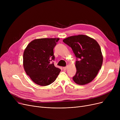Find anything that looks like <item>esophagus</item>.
Wrapping results in <instances>:
<instances>
[{
	"instance_id": "esophagus-1",
	"label": "esophagus",
	"mask_w": 120,
	"mask_h": 120,
	"mask_svg": "<svg viewBox=\"0 0 120 120\" xmlns=\"http://www.w3.org/2000/svg\"><path fill=\"white\" fill-rule=\"evenodd\" d=\"M67 68V67H64L63 68V69L64 70H66Z\"/></svg>"
}]
</instances>
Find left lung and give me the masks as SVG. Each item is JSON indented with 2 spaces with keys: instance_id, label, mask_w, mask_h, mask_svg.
Masks as SVG:
<instances>
[{
  "instance_id": "obj_1",
  "label": "left lung",
  "mask_w": 120,
  "mask_h": 120,
  "mask_svg": "<svg viewBox=\"0 0 120 120\" xmlns=\"http://www.w3.org/2000/svg\"><path fill=\"white\" fill-rule=\"evenodd\" d=\"M63 41L71 48L77 58L76 73L73 77L74 82L80 85L91 82L103 64V57L98 42L82 34L68 37Z\"/></svg>"
}]
</instances>
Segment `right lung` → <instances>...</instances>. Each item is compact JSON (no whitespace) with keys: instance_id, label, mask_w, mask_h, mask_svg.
Here are the masks:
<instances>
[{"instance_id":"1","label":"right lung","mask_w":120,"mask_h":120,"mask_svg":"<svg viewBox=\"0 0 120 120\" xmlns=\"http://www.w3.org/2000/svg\"><path fill=\"white\" fill-rule=\"evenodd\" d=\"M59 38H40L30 42L23 53L25 71L35 84L46 86L52 83L61 70L54 66L53 49Z\"/></svg>"}]
</instances>
